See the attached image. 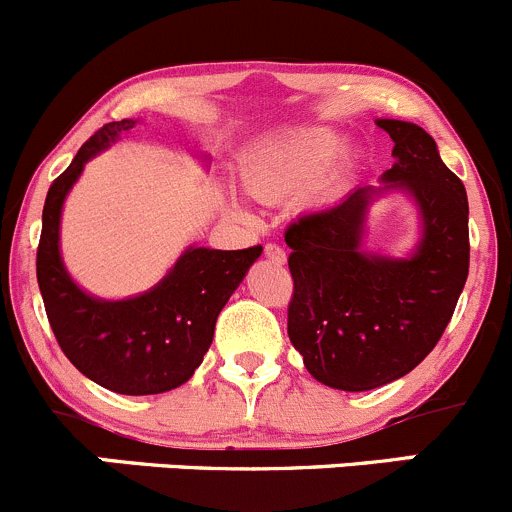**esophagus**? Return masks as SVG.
<instances>
[{"instance_id": "34e87169", "label": "esophagus", "mask_w": 512, "mask_h": 512, "mask_svg": "<svg viewBox=\"0 0 512 512\" xmlns=\"http://www.w3.org/2000/svg\"><path fill=\"white\" fill-rule=\"evenodd\" d=\"M266 258H268V261H273V263H278V266H281V263H286V251H283L281 246H276V244H266Z\"/></svg>"}]
</instances>
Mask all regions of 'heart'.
<instances>
[{
	"label": "heart",
	"instance_id": "heart-1",
	"mask_svg": "<svg viewBox=\"0 0 512 512\" xmlns=\"http://www.w3.org/2000/svg\"><path fill=\"white\" fill-rule=\"evenodd\" d=\"M346 136L333 129H303L291 131L278 139H268L251 149L241 164V181L254 199L273 201L291 196L311 186L338 156L343 154ZM341 171L331 176L323 194L341 181ZM229 211L239 219H251V211L244 201L229 199Z\"/></svg>",
	"mask_w": 512,
	"mask_h": 512
}]
</instances>
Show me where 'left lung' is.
<instances>
[{"label": "left lung", "instance_id": "8db88e82", "mask_svg": "<svg viewBox=\"0 0 512 512\" xmlns=\"http://www.w3.org/2000/svg\"><path fill=\"white\" fill-rule=\"evenodd\" d=\"M376 124L393 139L381 186H358L286 229L288 338L318 383L351 393L403 378L433 351L470 263L468 196L433 136L411 121ZM396 190L419 211V241L406 257L365 249L372 201Z\"/></svg>", "mask_w": 512, "mask_h": 512}]
</instances>
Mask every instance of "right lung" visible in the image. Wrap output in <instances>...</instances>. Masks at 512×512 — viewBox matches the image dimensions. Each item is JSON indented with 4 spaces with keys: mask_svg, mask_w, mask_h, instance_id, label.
<instances>
[{
    "mask_svg": "<svg viewBox=\"0 0 512 512\" xmlns=\"http://www.w3.org/2000/svg\"><path fill=\"white\" fill-rule=\"evenodd\" d=\"M136 119L101 126L49 186L37 251V281L64 356L89 381L121 396L184 386L214 341L216 318L261 256V246L219 251L189 246L156 286L129 298H99L67 271L59 246L62 211L86 161L129 134ZM209 164V156H201Z\"/></svg>",
    "mask_w": 512,
    "mask_h": 512,
    "instance_id": "1",
    "label": "right lung"
}]
</instances>
